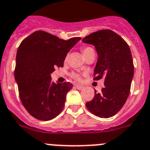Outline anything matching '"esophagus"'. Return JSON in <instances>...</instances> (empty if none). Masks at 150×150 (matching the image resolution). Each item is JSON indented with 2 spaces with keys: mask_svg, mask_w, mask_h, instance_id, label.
Listing matches in <instances>:
<instances>
[{
  "mask_svg": "<svg viewBox=\"0 0 150 150\" xmlns=\"http://www.w3.org/2000/svg\"><path fill=\"white\" fill-rule=\"evenodd\" d=\"M75 88L78 90H82L83 88H84V87L81 85H80V84H75Z\"/></svg>",
  "mask_w": 150,
  "mask_h": 150,
  "instance_id": "34e87169",
  "label": "esophagus"
}]
</instances>
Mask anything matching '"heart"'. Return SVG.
I'll return each mask as SVG.
<instances>
[{
	"label": "heart",
	"mask_w": 150,
	"mask_h": 150,
	"mask_svg": "<svg viewBox=\"0 0 150 150\" xmlns=\"http://www.w3.org/2000/svg\"><path fill=\"white\" fill-rule=\"evenodd\" d=\"M82 52H83V54H84V57H86L87 55H88V54H90V53H94V50H93V49L92 47H85L82 48ZM71 76L74 79H75V80H81V75H79V74L78 73H75V72H72L71 75Z\"/></svg>",
	"instance_id": "b5f03b06"
}]
</instances>
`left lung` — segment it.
Wrapping results in <instances>:
<instances>
[{
  "instance_id": "left-lung-1",
  "label": "left lung",
  "mask_w": 150,
  "mask_h": 150,
  "mask_svg": "<svg viewBox=\"0 0 150 150\" xmlns=\"http://www.w3.org/2000/svg\"><path fill=\"white\" fill-rule=\"evenodd\" d=\"M82 41L93 45L97 62L94 80L104 79L102 93L95 91L93 99L86 107L100 118H109L118 113L129 96L134 77V63L128 44L112 30L104 29L91 34Z\"/></svg>"
}]
</instances>
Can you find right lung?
Segmentation results:
<instances>
[{
    "label": "right lung",
    "instance_id": "obj_1",
    "mask_svg": "<svg viewBox=\"0 0 150 150\" xmlns=\"http://www.w3.org/2000/svg\"><path fill=\"white\" fill-rule=\"evenodd\" d=\"M81 39L65 41L36 31L21 42L16 53L15 80L22 103L34 118L51 120L62 111L72 84H56L50 75L55 68L63 66L67 53Z\"/></svg>",
    "mask_w": 150,
    "mask_h": 150
}]
</instances>
